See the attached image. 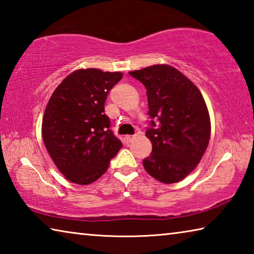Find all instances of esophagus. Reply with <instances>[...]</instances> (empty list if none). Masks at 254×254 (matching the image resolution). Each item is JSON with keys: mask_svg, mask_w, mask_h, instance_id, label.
<instances>
[{"mask_svg": "<svg viewBox=\"0 0 254 254\" xmlns=\"http://www.w3.org/2000/svg\"><path fill=\"white\" fill-rule=\"evenodd\" d=\"M124 140H126L127 143H130V142H132L133 140H134V136H133V135H127L126 137H124Z\"/></svg>", "mask_w": 254, "mask_h": 254, "instance_id": "34e87169", "label": "esophagus"}]
</instances>
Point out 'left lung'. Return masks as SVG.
Returning a JSON list of instances; mask_svg holds the SVG:
<instances>
[{
	"label": "left lung",
	"instance_id": "left-lung-1",
	"mask_svg": "<svg viewBox=\"0 0 254 254\" xmlns=\"http://www.w3.org/2000/svg\"><path fill=\"white\" fill-rule=\"evenodd\" d=\"M147 88L149 115L157 119L145 132L152 152L147 173L163 184L178 183L198 166L210 137V118L203 95L183 72L153 65L128 72Z\"/></svg>",
	"mask_w": 254,
	"mask_h": 254
}]
</instances>
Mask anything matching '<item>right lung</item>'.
<instances>
[{
	"mask_svg": "<svg viewBox=\"0 0 254 254\" xmlns=\"http://www.w3.org/2000/svg\"><path fill=\"white\" fill-rule=\"evenodd\" d=\"M122 77L121 71L77 69L49 98L42 118V139L56 167L71 183L96 182L122 148L104 114L107 94Z\"/></svg>",
	"mask_w": 254,
	"mask_h": 254,
	"instance_id": "right-lung-1",
	"label": "right lung"
}]
</instances>
